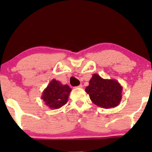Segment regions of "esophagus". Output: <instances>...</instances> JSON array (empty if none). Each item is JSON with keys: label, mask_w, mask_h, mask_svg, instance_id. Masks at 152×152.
<instances>
[{"label": "esophagus", "mask_w": 152, "mask_h": 152, "mask_svg": "<svg viewBox=\"0 0 152 152\" xmlns=\"http://www.w3.org/2000/svg\"><path fill=\"white\" fill-rule=\"evenodd\" d=\"M82 87H83L82 84H80V85H79L78 86H77V88H82Z\"/></svg>", "instance_id": "34e87169"}]
</instances>
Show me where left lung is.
<instances>
[{
    "mask_svg": "<svg viewBox=\"0 0 152 152\" xmlns=\"http://www.w3.org/2000/svg\"><path fill=\"white\" fill-rule=\"evenodd\" d=\"M85 91L93 103L104 109L117 107L122 97V86L117 80L103 79L97 74L93 75Z\"/></svg>",
    "mask_w": 152,
    "mask_h": 152,
    "instance_id": "1",
    "label": "left lung"
}]
</instances>
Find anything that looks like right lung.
Returning <instances> with one entry per match:
<instances>
[{
	"mask_svg": "<svg viewBox=\"0 0 152 152\" xmlns=\"http://www.w3.org/2000/svg\"><path fill=\"white\" fill-rule=\"evenodd\" d=\"M68 85H63L53 79L43 91L41 99L45 104L52 109H57L67 103L71 91Z\"/></svg>",
	"mask_w": 152,
	"mask_h": 152,
	"instance_id": "obj_1",
	"label": "right lung"
}]
</instances>
